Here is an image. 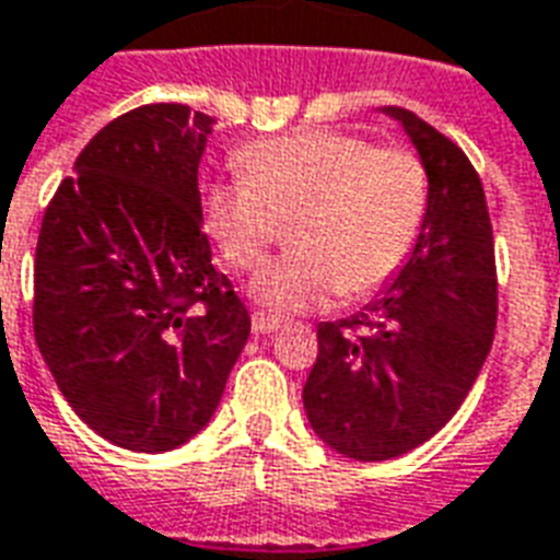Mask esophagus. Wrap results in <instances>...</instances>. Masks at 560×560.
<instances>
[{"label": "esophagus", "mask_w": 560, "mask_h": 560, "mask_svg": "<svg viewBox=\"0 0 560 560\" xmlns=\"http://www.w3.org/2000/svg\"><path fill=\"white\" fill-rule=\"evenodd\" d=\"M281 323L276 317H270V314H264V311H255L252 314V331L255 335H272V331H279Z\"/></svg>", "instance_id": "1"}]
</instances>
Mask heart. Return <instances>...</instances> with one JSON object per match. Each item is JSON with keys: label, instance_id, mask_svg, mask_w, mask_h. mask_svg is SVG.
Masks as SVG:
<instances>
[{"label": "heart", "instance_id": "heart-1", "mask_svg": "<svg viewBox=\"0 0 560 560\" xmlns=\"http://www.w3.org/2000/svg\"><path fill=\"white\" fill-rule=\"evenodd\" d=\"M243 173L205 190V225L234 270H258L293 220L296 249L252 281L276 314L319 308L337 290L364 296L394 279L420 237L429 173L405 147L305 128L241 152Z\"/></svg>", "mask_w": 560, "mask_h": 560}]
</instances>
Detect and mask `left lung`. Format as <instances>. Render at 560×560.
<instances>
[{
	"label": "left lung",
	"mask_w": 560,
	"mask_h": 560,
	"mask_svg": "<svg viewBox=\"0 0 560 560\" xmlns=\"http://www.w3.org/2000/svg\"><path fill=\"white\" fill-rule=\"evenodd\" d=\"M429 173L411 258L361 314L319 323L302 402L347 458L387 460L438 434L467 399L497 331V255L485 187L464 149L405 108Z\"/></svg>",
	"instance_id": "1"
}]
</instances>
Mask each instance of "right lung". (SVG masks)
<instances>
[{
  "mask_svg": "<svg viewBox=\"0 0 560 560\" xmlns=\"http://www.w3.org/2000/svg\"><path fill=\"white\" fill-rule=\"evenodd\" d=\"M213 122L182 102L110 119L43 213L34 340L72 411L122 450L190 441L249 337L199 220Z\"/></svg>",
  "mask_w": 560,
  "mask_h": 560,
  "instance_id": "1",
  "label": "right lung"
}]
</instances>
